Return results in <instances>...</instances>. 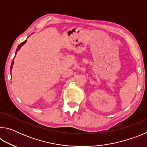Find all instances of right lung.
Instances as JSON below:
<instances>
[{
  "label": "right lung",
  "instance_id": "obj_1",
  "mask_svg": "<svg viewBox=\"0 0 147 147\" xmlns=\"http://www.w3.org/2000/svg\"><path fill=\"white\" fill-rule=\"evenodd\" d=\"M26 41H27V40L24 41V42H23V43H21V44L19 45L18 47H17V50H16V53H17V51H19L20 49H21V47L22 46H23V45H24L26 43ZM14 58H15V57H14ZM13 63H14V61L13 60V61H12V63H11V67H10V69H12V67H13ZM10 73H11V72H10Z\"/></svg>",
  "mask_w": 147,
  "mask_h": 147
}]
</instances>
